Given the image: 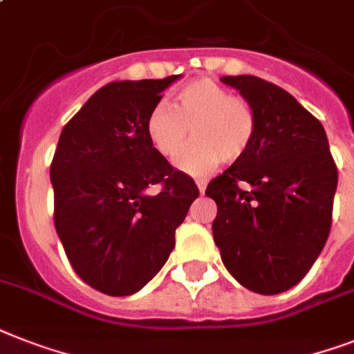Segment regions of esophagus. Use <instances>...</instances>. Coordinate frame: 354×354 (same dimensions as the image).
<instances>
[{"instance_id": "1", "label": "esophagus", "mask_w": 354, "mask_h": 354, "mask_svg": "<svg viewBox=\"0 0 354 354\" xmlns=\"http://www.w3.org/2000/svg\"><path fill=\"white\" fill-rule=\"evenodd\" d=\"M196 185H198V189H200V192H205V187H207V182L205 180H196Z\"/></svg>"}]
</instances>
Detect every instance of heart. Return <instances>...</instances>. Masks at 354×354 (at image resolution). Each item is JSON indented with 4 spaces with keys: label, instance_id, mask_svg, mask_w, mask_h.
I'll list each match as a JSON object with an SVG mask.
<instances>
[{
    "label": "heart",
    "instance_id": "b5f03b06",
    "mask_svg": "<svg viewBox=\"0 0 354 354\" xmlns=\"http://www.w3.org/2000/svg\"><path fill=\"white\" fill-rule=\"evenodd\" d=\"M257 129L254 111L245 100L232 96L212 80L183 85L174 105L165 100L152 107L147 136L162 156H176L193 131L197 140L176 158V167L189 174H205L222 160H240L251 147Z\"/></svg>",
    "mask_w": 354,
    "mask_h": 354
}]
</instances>
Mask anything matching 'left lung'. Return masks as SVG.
<instances>
[{
  "label": "left lung",
  "instance_id": "obj_1",
  "mask_svg": "<svg viewBox=\"0 0 354 354\" xmlns=\"http://www.w3.org/2000/svg\"><path fill=\"white\" fill-rule=\"evenodd\" d=\"M254 111L251 147L207 185L218 205L212 236L232 278L260 295L297 286L331 229L338 171L311 112L257 76H223Z\"/></svg>",
  "mask_w": 354,
  "mask_h": 354
}]
</instances>
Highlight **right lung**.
<instances>
[{
	"label": "right lung",
	"mask_w": 354,
	"mask_h": 354,
	"mask_svg": "<svg viewBox=\"0 0 354 354\" xmlns=\"http://www.w3.org/2000/svg\"><path fill=\"white\" fill-rule=\"evenodd\" d=\"M180 77L112 82L63 127L50 165L54 225L74 271L109 297L145 287L200 194L152 147L147 118ZM160 183L156 195L148 187Z\"/></svg>",
	"instance_id": "right-lung-1"
}]
</instances>
